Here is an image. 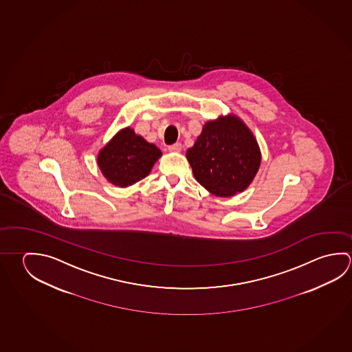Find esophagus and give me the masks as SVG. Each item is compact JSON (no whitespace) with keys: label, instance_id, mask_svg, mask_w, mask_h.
Here are the masks:
<instances>
[{"label":"esophagus","instance_id":"esophagus-1","mask_svg":"<svg viewBox=\"0 0 352 352\" xmlns=\"http://www.w3.org/2000/svg\"><path fill=\"white\" fill-rule=\"evenodd\" d=\"M169 152H180L182 151V144L180 143H174L172 146L168 147Z\"/></svg>","mask_w":352,"mask_h":352}]
</instances>
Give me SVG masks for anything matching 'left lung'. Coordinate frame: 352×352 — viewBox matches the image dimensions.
Segmentation results:
<instances>
[{
	"label": "left lung",
	"instance_id": "obj_1",
	"mask_svg": "<svg viewBox=\"0 0 352 352\" xmlns=\"http://www.w3.org/2000/svg\"><path fill=\"white\" fill-rule=\"evenodd\" d=\"M186 160L192 174L212 195L234 197L246 190L258 172L261 149L252 131L234 113L204 124Z\"/></svg>",
	"mask_w": 352,
	"mask_h": 352
}]
</instances>
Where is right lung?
Returning <instances> with one entry per match:
<instances>
[{
    "mask_svg": "<svg viewBox=\"0 0 352 352\" xmlns=\"http://www.w3.org/2000/svg\"><path fill=\"white\" fill-rule=\"evenodd\" d=\"M161 157L155 144L124 127L100 149L98 166L107 182L127 188L146 178Z\"/></svg>",
    "mask_w": 352,
    "mask_h": 352,
    "instance_id": "1",
    "label": "right lung"
}]
</instances>
